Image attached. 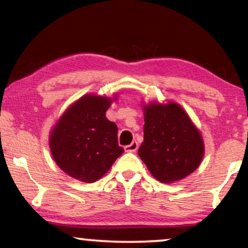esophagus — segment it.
Masks as SVG:
<instances>
[{
	"label": "esophagus",
	"instance_id": "34e87169",
	"mask_svg": "<svg viewBox=\"0 0 248 248\" xmlns=\"http://www.w3.org/2000/svg\"><path fill=\"white\" fill-rule=\"evenodd\" d=\"M137 148H138V143L136 140H134L130 145H127V146H124V151H126V152H136Z\"/></svg>",
	"mask_w": 248,
	"mask_h": 248
}]
</instances>
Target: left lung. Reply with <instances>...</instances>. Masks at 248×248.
Listing matches in <instances>:
<instances>
[{
  "label": "left lung",
  "instance_id": "8db88e82",
  "mask_svg": "<svg viewBox=\"0 0 248 248\" xmlns=\"http://www.w3.org/2000/svg\"><path fill=\"white\" fill-rule=\"evenodd\" d=\"M144 120L138 155L155 179L170 184L199 168L204 155L202 136L179 104L145 105Z\"/></svg>",
  "mask_w": 248,
  "mask_h": 248
}]
</instances>
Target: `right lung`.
Returning a JSON list of instances; mask_svg holds the SVG:
<instances>
[{
    "label": "right lung",
    "mask_w": 248,
    "mask_h": 248,
    "mask_svg": "<svg viewBox=\"0 0 248 248\" xmlns=\"http://www.w3.org/2000/svg\"><path fill=\"white\" fill-rule=\"evenodd\" d=\"M111 98L85 95L59 119L49 135V148L61 170L84 183H94L124 153L118 127L108 120Z\"/></svg>",
    "instance_id": "1"
}]
</instances>
